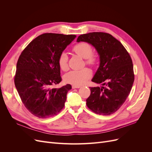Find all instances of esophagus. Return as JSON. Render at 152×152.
Segmentation results:
<instances>
[{
	"instance_id": "esophagus-1",
	"label": "esophagus",
	"mask_w": 152,
	"mask_h": 152,
	"mask_svg": "<svg viewBox=\"0 0 152 152\" xmlns=\"http://www.w3.org/2000/svg\"><path fill=\"white\" fill-rule=\"evenodd\" d=\"M80 86H74V85L72 86V89H78V88H80Z\"/></svg>"
}]
</instances>
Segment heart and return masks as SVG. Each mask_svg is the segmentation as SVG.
<instances>
[{
    "label": "heart",
    "mask_w": 152,
    "mask_h": 152,
    "mask_svg": "<svg viewBox=\"0 0 152 152\" xmlns=\"http://www.w3.org/2000/svg\"><path fill=\"white\" fill-rule=\"evenodd\" d=\"M73 50L77 54L86 59L87 65H94L97 62V58L93 53V48L87 42H82L76 44L73 48ZM68 57L65 52L61 53L58 57V63L59 67L63 71L68 69ZM92 76V72L89 68H85L79 70H72L66 73L64 80L68 84L74 86H81L85 84Z\"/></svg>",
    "instance_id": "heart-1"
}]
</instances>
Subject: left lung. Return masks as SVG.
<instances>
[{
  "mask_svg": "<svg viewBox=\"0 0 152 152\" xmlns=\"http://www.w3.org/2000/svg\"><path fill=\"white\" fill-rule=\"evenodd\" d=\"M77 42L91 44L99 56V66L92 81L103 86L90 87L91 94L86 99L87 107L103 115L115 113L125 102L134 82L129 54L121 42L104 32L80 35Z\"/></svg>",
  "mask_w": 152,
  "mask_h": 152,
  "instance_id": "obj_1",
  "label": "left lung"
}]
</instances>
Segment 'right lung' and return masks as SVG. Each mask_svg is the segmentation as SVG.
Here are the masks:
<instances>
[{"instance_id":"1","label":"right lung","mask_w":152,"mask_h":152,"mask_svg":"<svg viewBox=\"0 0 152 152\" xmlns=\"http://www.w3.org/2000/svg\"><path fill=\"white\" fill-rule=\"evenodd\" d=\"M75 35L44 34L34 39L18 59L15 84L25 107L39 118L57 115L63 108L70 84L51 86L61 81L58 57Z\"/></svg>"}]
</instances>
